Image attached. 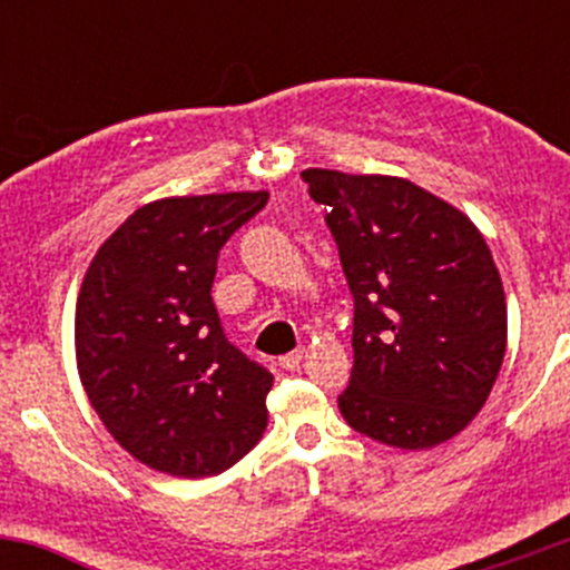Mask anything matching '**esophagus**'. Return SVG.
<instances>
[{"instance_id":"esophagus-1","label":"esophagus","mask_w":570,"mask_h":570,"mask_svg":"<svg viewBox=\"0 0 570 570\" xmlns=\"http://www.w3.org/2000/svg\"><path fill=\"white\" fill-rule=\"evenodd\" d=\"M301 364H303V350H295V353L281 355V366H284V370L295 372V370H301Z\"/></svg>"}]
</instances>
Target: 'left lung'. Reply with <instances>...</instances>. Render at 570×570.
Instances as JSON below:
<instances>
[{
	"label": "left lung",
	"mask_w": 570,
	"mask_h": 570,
	"mask_svg": "<svg viewBox=\"0 0 570 570\" xmlns=\"http://www.w3.org/2000/svg\"><path fill=\"white\" fill-rule=\"evenodd\" d=\"M355 301L338 411L396 450H433L482 411L508 347L502 278L458 206L400 176L308 168Z\"/></svg>",
	"instance_id": "obj_1"
}]
</instances>
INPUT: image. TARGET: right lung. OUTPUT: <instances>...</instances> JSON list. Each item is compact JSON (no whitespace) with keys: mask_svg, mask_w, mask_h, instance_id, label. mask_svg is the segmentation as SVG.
Segmentation results:
<instances>
[{"mask_svg":"<svg viewBox=\"0 0 570 570\" xmlns=\"http://www.w3.org/2000/svg\"><path fill=\"white\" fill-rule=\"evenodd\" d=\"M264 204L267 189L151 200L88 264L79 381L107 433L148 469L223 474L267 428L273 375L228 342L212 303L220 248Z\"/></svg>","mask_w":570,"mask_h":570,"instance_id":"1","label":"right lung"}]
</instances>
